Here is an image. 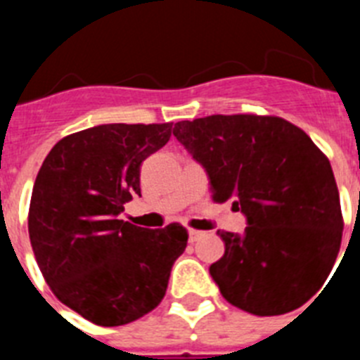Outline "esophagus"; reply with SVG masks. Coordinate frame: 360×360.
Instances as JSON below:
<instances>
[{
  "label": "esophagus",
  "instance_id": "1",
  "mask_svg": "<svg viewBox=\"0 0 360 360\" xmlns=\"http://www.w3.org/2000/svg\"><path fill=\"white\" fill-rule=\"evenodd\" d=\"M202 236H203L202 231H196V229H191V231H189V241H191V243L198 241Z\"/></svg>",
  "mask_w": 360,
  "mask_h": 360
}]
</instances>
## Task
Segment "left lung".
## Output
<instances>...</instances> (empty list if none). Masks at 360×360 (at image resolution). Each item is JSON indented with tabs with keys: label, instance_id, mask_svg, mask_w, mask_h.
Segmentation results:
<instances>
[{
	"label": "left lung",
	"instance_id": "8db88e82",
	"mask_svg": "<svg viewBox=\"0 0 360 360\" xmlns=\"http://www.w3.org/2000/svg\"><path fill=\"white\" fill-rule=\"evenodd\" d=\"M173 135L205 167L212 200L247 216L218 231L225 254L209 272L229 303L254 316L303 307L328 278L342 240L332 165L310 136L274 115H209Z\"/></svg>",
	"mask_w": 360,
	"mask_h": 360
}]
</instances>
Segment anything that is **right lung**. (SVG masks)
<instances>
[{
  "instance_id": "right-lung-1",
  "label": "right lung",
  "mask_w": 360,
  "mask_h": 360,
  "mask_svg": "<svg viewBox=\"0 0 360 360\" xmlns=\"http://www.w3.org/2000/svg\"><path fill=\"white\" fill-rule=\"evenodd\" d=\"M173 122L103 124L72 133L46 155L28 209V234L56 297L98 326L141 319L165 295L187 229L149 231L119 219L141 195V165Z\"/></svg>"
}]
</instances>
